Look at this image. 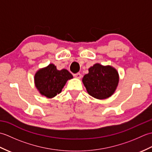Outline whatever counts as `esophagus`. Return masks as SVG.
<instances>
[{
  "label": "esophagus",
  "mask_w": 152,
  "mask_h": 152,
  "mask_svg": "<svg viewBox=\"0 0 152 152\" xmlns=\"http://www.w3.org/2000/svg\"><path fill=\"white\" fill-rule=\"evenodd\" d=\"M74 76L75 77V78H78V79H80V78H81V77H82V74H80V73H76V74H74Z\"/></svg>",
  "instance_id": "obj_1"
}]
</instances>
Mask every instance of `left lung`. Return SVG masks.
I'll return each mask as SVG.
<instances>
[{"instance_id": "1", "label": "left lung", "mask_w": 152, "mask_h": 152, "mask_svg": "<svg viewBox=\"0 0 152 152\" xmlns=\"http://www.w3.org/2000/svg\"><path fill=\"white\" fill-rule=\"evenodd\" d=\"M82 82L89 94L99 99L110 96L117 88L118 73L110 66L95 64L89 69V73L83 76Z\"/></svg>"}]
</instances>
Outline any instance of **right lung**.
Listing matches in <instances>:
<instances>
[{"label":"right lung","mask_w":152,"mask_h":152,"mask_svg":"<svg viewBox=\"0 0 152 152\" xmlns=\"http://www.w3.org/2000/svg\"><path fill=\"white\" fill-rule=\"evenodd\" d=\"M72 78L67 70H58L54 64H50L38 71L35 74L34 82L42 95L52 98L60 93L67 80Z\"/></svg>","instance_id":"right-lung-1"}]
</instances>
